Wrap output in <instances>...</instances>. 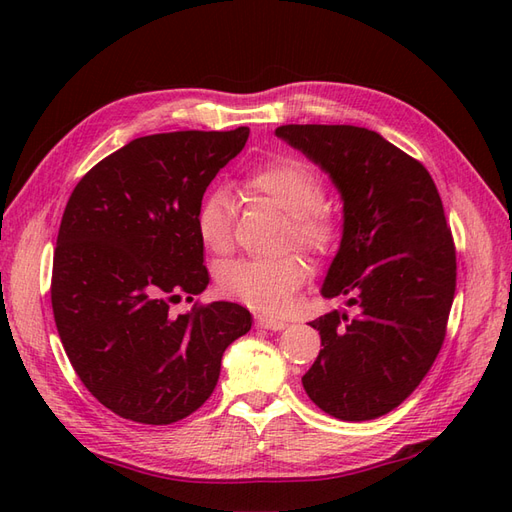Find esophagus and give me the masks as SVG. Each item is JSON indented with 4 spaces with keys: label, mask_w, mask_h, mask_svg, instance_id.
<instances>
[{
    "label": "esophagus",
    "mask_w": 512,
    "mask_h": 512,
    "mask_svg": "<svg viewBox=\"0 0 512 512\" xmlns=\"http://www.w3.org/2000/svg\"><path fill=\"white\" fill-rule=\"evenodd\" d=\"M256 322L260 329H269V331H282L288 327V320H277V318H269V316H258Z\"/></svg>",
    "instance_id": "1"
}]
</instances>
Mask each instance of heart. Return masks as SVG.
<instances>
[{"mask_svg":"<svg viewBox=\"0 0 512 512\" xmlns=\"http://www.w3.org/2000/svg\"><path fill=\"white\" fill-rule=\"evenodd\" d=\"M245 185L288 215V241L309 256H327L337 241V222L320 205L324 185L316 170L297 158H277L252 170ZM196 230L207 250L224 254L232 245L230 200L224 190L209 192L196 211ZM307 277L297 256L280 260H235L220 273V290L258 312L277 314L290 305Z\"/></svg>","mask_w":512,"mask_h":512,"instance_id":"b5f03b06","label":"heart"}]
</instances>
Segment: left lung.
<instances>
[{"label":"left lung","instance_id":"obj_1","mask_svg":"<svg viewBox=\"0 0 512 512\" xmlns=\"http://www.w3.org/2000/svg\"><path fill=\"white\" fill-rule=\"evenodd\" d=\"M275 136L342 196V241L320 292L356 309L312 322L324 348L303 389L339 421H371L421 384L444 342L457 262L438 188L421 162L367 128L290 123Z\"/></svg>","mask_w":512,"mask_h":512}]
</instances>
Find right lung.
<instances>
[{
	"instance_id": "1",
	"label": "right lung",
	"mask_w": 512,
	"mask_h": 512,
	"mask_svg": "<svg viewBox=\"0 0 512 512\" xmlns=\"http://www.w3.org/2000/svg\"><path fill=\"white\" fill-rule=\"evenodd\" d=\"M250 130L134 138L76 185L61 218L51 303L87 391L121 418L170 425L196 412L224 350L252 329L228 301L173 316L209 284L196 211Z\"/></svg>"
}]
</instances>
